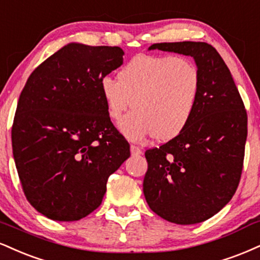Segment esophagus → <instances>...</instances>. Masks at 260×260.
Here are the masks:
<instances>
[{"mask_svg":"<svg viewBox=\"0 0 260 260\" xmlns=\"http://www.w3.org/2000/svg\"><path fill=\"white\" fill-rule=\"evenodd\" d=\"M142 149L139 148V146H136V145H131V154L132 156H139L142 155Z\"/></svg>","mask_w":260,"mask_h":260,"instance_id":"1","label":"esophagus"}]
</instances>
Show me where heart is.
<instances>
[{
    "label": "heart",
    "instance_id": "obj_1",
    "mask_svg": "<svg viewBox=\"0 0 260 260\" xmlns=\"http://www.w3.org/2000/svg\"><path fill=\"white\" fill-rule=\"evenodd\" d=\"M117 77H102L99 89L111 120L118 121L128 108H136L118 124L127 139L142 142L154 136L167 142L189 126L201 95V75L191 60L139 54Z\"/></svg>",
    "mask_w": 260,
    "mask_h": 260
}]
</instances>
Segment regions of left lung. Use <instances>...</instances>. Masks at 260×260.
I'll list each match as a JSON object with an SVG mask.
<instances>
[{
	"mask_svg": "<svg viewBox=\"0 0 260 260\" xmlns=\"http://www.w3.org/2000/svg\"><path fill=\"white\" fill-rule=\"evenodd\" d=\"M154 49L192 57L201 75V95L191 122L179 136L146 150L144 196L164 219L198 224L217 214L236 191L245 156L247 112L214 47L184 41L149 47Z\"/></svg>",
	"mask_w": 260,
	"mask_h": 260,
	"instance_id": "obj_1",
	"label": "left lung"
}]
</instances>
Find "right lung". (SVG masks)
<instances>
[{
	"instance_id": "obj_1",
	"label": "right lung",
	"mask_w": 260,
	"mask_h": 260,
	"mask_svg": "<svg viewBox=\"0 0 260 260\" xmlns=\"http://www.w3.org/2000/svg\"><path fill=\"white\" fill-rule=\"evenodd\" d=\"M120 47L71 42L30 75L18 100L12 148L30 205L57 221L92 213L131 156L111 123L99 81L123 64Z\"/></svg>"
}]
</instances>
